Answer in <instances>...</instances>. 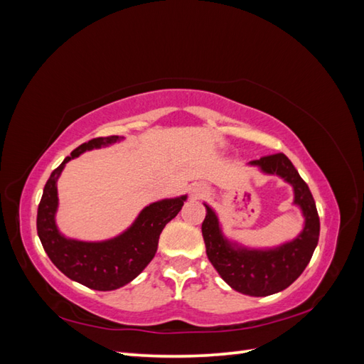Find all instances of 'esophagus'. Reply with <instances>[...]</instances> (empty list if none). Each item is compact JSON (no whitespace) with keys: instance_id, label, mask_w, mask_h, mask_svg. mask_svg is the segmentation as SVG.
Returning a JSON list of instances; mask_svg holds the SVG:
<instances>
[{"instance_id":"34e87169","label":"esophagus","mask_w":364,"mask_h":364,"mask_svg":"<svg viewBox=\"0 0 364 364\" xmlns=\"http://www.w3.org/2000/svg\"><path fill=\"white\" fill-rule=\"evenodd\" d=\"M208 193V188L206 186H201V184H197L196 188L192 189V197L193 198H203Z\"/></svg>"}]
</instances>
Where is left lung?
Segmentation results:
<instances>
[{
	"mask_svg": "<svg viewBox=\"0 0 364 364\" xmlns=\"http://www.w3.org/2000/svg\"><path fill=\"white\" fill-rule=\"evenodd\" d=\"M250 164L265 173L279 175L293 186L294 205L306 218L302 232L273 250L243 248L225 237L215 213L208 205L201 232L208 259L231 289L250 296H269L290 287L309 265L319 239V217L307 183L284 154L262 156Z\"/></svg>",
	"mask_w": 364,
	"mask_h": 364,
	"instance_id": "left-lung-1",
	"label": "left lung"
}]
</instances>
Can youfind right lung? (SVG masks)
Masks as SVG:
<instances>
[{
    "label": "right lung",
    "mask_w": 364,
    "mask_h": 364,
    "mask_svg": "<svg viewBox=\"0 0 364 364\" xmlns=\"http://www.w3.org/2000/svg\"><path fill=\"white\" fill-rule=\"evenodd\" d=\"M122 136L95 138L71 151L70 156L50 173L45 184L37 213V232L53 264L73 281L92 290L109 291L132 282L154 259L159 234L183 208L186 196L166 198L146 206L134 223L114 239L105 242H82L66 239L55 225L58 206L57 180L73 158L92 149L107 147Z\"/></svg>",
    "instance_id": "right-lung-1"
}]
</instances>
